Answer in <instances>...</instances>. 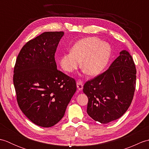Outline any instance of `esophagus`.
Masks as SVG:
<instances>
[{"mask_svg":"<svg viewBox=\"0 0 149 149\" xmlns=\"http://www.w3.org/2000/svg\"><path fill=\"white\" fill-rule=\"evenodd\" d=\"M77 88L79 91L83 90V82L81 80H79V81H77Z\"/></svg>","mask_w":149,"mask_h":149,"instance_id":"1","label":"esophagus"}]
</instances>
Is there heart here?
Listing matches in <instances>:
<instances>
[{"instance_id":"obj_1","label":"heart","mask_w":149,"mask_h":149,"mask_svg":"<svg viewBox=\"0 0 149 149\" xmlns=\"http://www.w3.org/2000/svg\"><path fill=\"white\" fill-rule=\"evenodd\" d=\"M111 56L109 44L97 37H87L79 40L71 51L60 57L59 63L63 70L72 72L81 65L84 72L91 76L101 74L108 64Z\"/></svg>"}]
</instances>
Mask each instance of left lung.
I'll return each mask as SVG.
<instances>
[{
	"label": "left lung",
	"mask_w": 149,
	"mask_h": 149,
	"mask_svg": "<svg viewBox=\"0 0 149 149\" xmlns=\"http://www.w3.org/2000/svg\"><path fill=\"white\" fill-rule=\"evenodd\" d=\"M136 74L132 56L127 50H122L106 72L84 84L88 115L104 124L120 118L133 99Z\"/></svg>",
	"instance_id": "left-lung-1"
}]
</instances>
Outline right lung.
Listing matches in <instances>:
<instances>
[{
    "label": "right lung",
    "mask_w": 149,
    "mask_h": 149,
    "mask_svg": "<svg viewBox=\"0 0 149 149\" xmlns=\"http://www.w3.org/2000/svg\"><path fill=\"white\" fill-rule=\"evenodd\" d=\"M64 32H45L18 54L13 83L20 109L31 122L50 127L65 115L76 91L75 81L57 69L54 56Z\"/></svg>",
    "instance_id": "right-lung-1"
}]
</instances>
